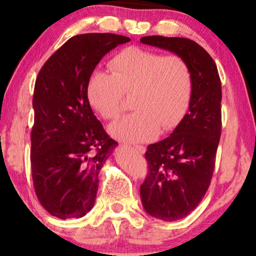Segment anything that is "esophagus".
I'll return each mask as SVG.
<instances>
[{"mask_svg": "<svg viewBox=\"0 0 256 256\" xmlns=\"http://www.w3.org/2000/svg\"><path fill=\"white\" fill-rule=\"evenodd\" d=\"M134 150L137 152H140V154H144L146 152V146H134Z\"/></svg>", "mask_w": 256, "mask_h": 256, "instance_id": "esophagus-1", "label": "esophagus"}]
</instances>
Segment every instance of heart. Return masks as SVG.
<instances>
[{
  "mask_svg": "<svg viewBox=\"0 0 256 256\" xmlns=\"http://www.w3.org/2000/svg\"><path fill=\"white\" fill-rule=\"evenodd\" d=\"M110 68L112 73L95 70L88 79L90 106L113 120L124 110V95L134 94L136 110L110 126L112 136L140 142L180 122L192 94V68L183 58L130 46L112 58Z\"/></svg>",
  "mask_w": 256,
  "mask_h": 256,
  "instance_id": "1",
  "label": "heart"
}]
</instances>
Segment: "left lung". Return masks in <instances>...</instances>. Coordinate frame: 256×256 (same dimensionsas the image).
<instances>
[{"label":"left lung","mask_w":256,"mask_h":256,"mask_svg":"<svg viewBox=\"0 0 256 256\" xmlns=\"http://www.w3.org/2000/svg\"><path fill=\"white\" fill-rule=\"evenodd\" d=\"M140 42L179 55L192 73L189 112L168 137L148 146L149 172L140 185L146 212L173 222L192 212L210 184L222 134V83L210 55L189 38L146 36Z\"/></svg>","instance_id":"obj_1"}]
</instances>
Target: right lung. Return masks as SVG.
Wrapping results in <instances>:
<instances>
[{"label":"right lung","instance_id":"1","mask_svg":"<svg viewBox=\"0 0 256 256\" xmlns=\"http://www.w3.org/2000/svg\"><path fill=\"white\" fill-rule=\"evenodd\" d=\"M130 38L84 34L70 38L34 84L31 170L38 201L60 219L82 218L95 204L98 173L118 143L91 110L86 83L101 58Z\"/></svg>","mask_w":256,"mask_h":256}]
</instances>
